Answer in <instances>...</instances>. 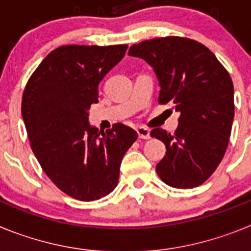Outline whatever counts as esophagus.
<instances>
[{"instance_id":"34e87169","label":"esophagus","mask_w":251,"mask_h":251,"mask_svg":"<svg viewBox=\"0 0 251 251\" xmlns=\"http://www.w3.org/2000/svg\"><path fill=\"white\" fill-rule=\"evenodd\" d=\"M137 133H138V137L141 139H150L151 134H150V129L145 127H138L137 128Z\"/></svg>"}]
</instances>
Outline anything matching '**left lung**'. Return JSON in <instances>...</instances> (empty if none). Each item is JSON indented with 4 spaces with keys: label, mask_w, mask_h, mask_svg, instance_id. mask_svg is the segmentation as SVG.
I'll return each instance as SVG.
<instances>
[{
    "label": "left lung",
    "mask_w": 251,
    "mask_h": 251,
    "mask_svg": "<svg viewBox=\"0 0 251 251\" xmlns=\"http://www.w3.org/2000/svg\"><path fill=\"white\" fill-rule=\"evenodd\" d=\"M130 56L142 57L156 73L159 104L179 112L175 133L154 128L151 137L166 145L156 166L159 178L176 188L202 185L220 165L234 119V85L229 73L199 41L179 36L134 44Z\"/></svg>",
    "instance_id": "obj_1"
}]
</instances>
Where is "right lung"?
Segmentation results:
<instances>
[{
  "label": "right lung",
  "mask_w": 251,
  "mask_h": 251,
  "mask_svg": "<svg viewBox=\"0 0 251 251\" xmlns=\"http://www.w3.org/2000/svg\"><path fill=\"white\" fill-rule=\"evenodd\" d=\"M127 48L60 46L37 66L22 94L32 152L54 185L79 201L99 200L117 187L123 156L138 138L122 123L101 132L88 122L99 83Z\"/></svg>",
  "instance_id": "1"
}]
</instances>
